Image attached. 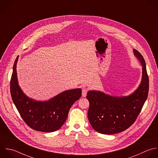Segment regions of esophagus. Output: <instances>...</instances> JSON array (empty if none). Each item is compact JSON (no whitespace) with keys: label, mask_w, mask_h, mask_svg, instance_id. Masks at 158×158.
I'll list each match as a JSON object with an SVG mask.
<instances>
[{"label":"esophagus","mask_w":158,"mask_h":158,"mask_svg":"<svg viewBox=\"0 0 158 158\" xmlns=\"http://www.w3.org/2000/svg\"><path fill=\"white\" fill-rule=\"evenodd\" d=\"M87 92H88V89L87 88H83L82 89V96L83 97H86V94H87Z\"/></svg>","instance_id":"1"}]
</instances>
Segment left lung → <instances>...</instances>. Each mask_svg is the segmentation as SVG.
<instances>
[{"label": "left lung", "instance_id": "8db88e82", "mask_svg": "<svg viewBox=\"0 0 158 158\" xmlns=\"http://www.w3.org/2000/svg\"><path fill=\"white\" fill-rule=\"evenodd\" d=\"M133 53L142 65L141 81L133 93L120 97L96 90L87 93L88 118L93 129L100 133L112 135L127 129L136 119L147 99L149 79L145 61L135 49Z\"/></svg>", "mask_w": 158, "mask_h": 158}]
</instances>
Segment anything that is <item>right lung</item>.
Wrapping results in <instances>:
<instances>
[{"instance_id": "add662e5", "label": "right lung", "mask_w": 158, "mask_h": 158, "mask_svg": "<svg viewBox=\"0 0 158 158\" xmlns=\"http://www.w3.org/2000/svg\"><path fill=\"white\" fill-rule=\"evenodd\" d=\"M17 56L10 80V93L13 102L25 122L32 129L42 132L59 130L67 120L73 104L81 96V89L64 91L48 101H37L27 96L19 85Z\"/></svg>"}]
</instances>
